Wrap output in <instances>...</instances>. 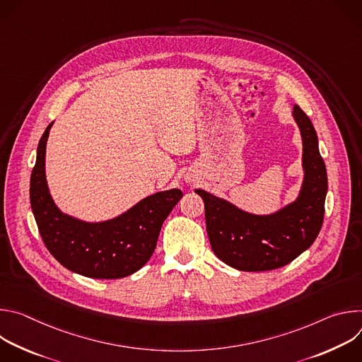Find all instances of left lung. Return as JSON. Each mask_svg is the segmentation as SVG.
Returning <instances> with one entry per match:
<instances>
[{
	"label": "left lung",
	"instance_id": "obj_1",
	"mask_svg": "<svg viewBox=\"0 0 362 362\" xmlns=\"http://www.w3.org/2000/svg\"><path fill=\"white\" fill-rule=\"evenodd\" d=\"M292 116L303 151V182L295 202L271 215H253L206 190H194L204 202L206 230L215 255L235 269L282 268L311 246L321 230L328 190L325 163L313 122L299 106H293Z\"/></svg>",
	"mask_w": 362,
	"mask_h": 362
}]
</instances>
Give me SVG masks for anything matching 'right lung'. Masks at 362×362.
<instances>
[{
  "label": "right lung",
  "instance_id": "1",
  "mask_svg": "<svg viewBox=\"0 0 362 362\" xmlns=\"http://www.w3.org/2000/svg\"><path fill=\"white\" fill-rule=\"evenodd\" d=\"M51 126L40 139L30 180L31 209L44 245L64 268L87 278L117 279L137 272L153 255L162 225L182 199V190L150 194L105 222H84L66 215L56 206L45 180Z\"/></svg>",
  "mask_w": 362,
  "mask_h": 362
}]
</instances>
